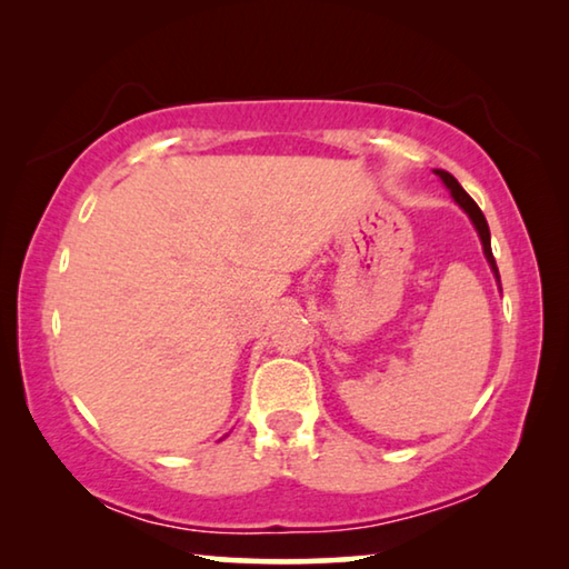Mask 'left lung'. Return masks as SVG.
<instances>
[{"label": "left lung", "instance_id": "obj_1", "mask_svg": "<svg viewBox=\"0 0 569 569\" xmlns=\"http://www.w3.org/2000/svg\"><path fill=\"white\" fill-rule=\"evenodd\" d=\"M437 176L445 180V186L449 188V192H451V198L457 200L459 203V208L465 210V213L471 218V223H475V228H477V233H479V238H481V248H485V256H487V261H489V266H492V271H495V276L499 278V271H497V263H495V256H492V243H489V226H487V218H485V213H481L479 210V206L475 203V200L469 198V192L459 186L457 182V178L451 176V172H447V170H435Z\"/></svg>", "mask_w": 569, "mask_h": 569}]
</instances>
